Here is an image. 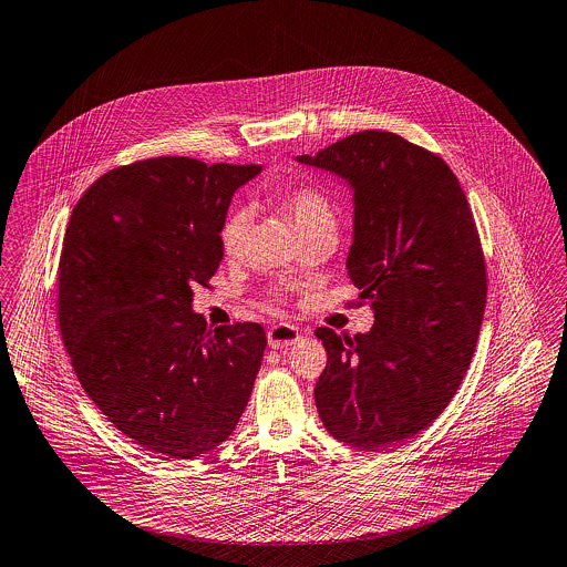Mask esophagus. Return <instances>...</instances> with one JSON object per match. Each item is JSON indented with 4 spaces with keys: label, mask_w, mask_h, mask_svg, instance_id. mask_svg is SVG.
Here are the masks:
<instances>
[{
    "label": "esophagus",
    "mask_w": 567,
    "mask_h": 567,
    "mask_svg": "<svg viewBox=\"0 0 567 567\" xmlns=\"http://www.w3.org/2000/svg\"><path fill=\"white\" fill-rule=\"evenodd\" d=\"M301 340V329L290 322H279L268 329V344L272 349H288Z\"/></svg>",
    "instance_id": "34e87169"
}]
</instances>
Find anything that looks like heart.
<instances>
[{
    "label": "heart",
    "instance_id": "obj_1",
    "mask_svg": "<svg viewBox=\"0 0 567 567\" xmlns=\"http://www.w3.org/2000/svg\"><path fill=\"white\" fill-rule=\"evenodd\" d=\"M272 199L286 212V216L295 223L301 236L322 227H336V214L329 197L311 184H290L277 186L272 190ZM249 236V214L245 209H231L220 227V245L229 258H236L247 243Z\"/></svg>",
    "mask_w": 567,
    "mask_h": 567
}]
</instances>
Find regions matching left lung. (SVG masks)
Instances as JSON below:
<instances>
[{
  "label": "left lung",
  "mask_w": 567,
  "mask_h": 567,
  "mask_svg": "<svg viewBox=\"0 0 567 567\" xmlns=\"http://www.w3.org/2000/svg\"><path fill=\"white\" fill-rule=\"evenodd\" d=\"M297 159L351 184L347 268L374 309L355 338L316 329V408L336 440L381 451L426 429L462 385L487 297L476 223L449 164L399 134L365 130Z\"/></svg>",
  "instance_id": "1"
}]
</instances>
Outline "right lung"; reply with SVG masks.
<instances>
[{
    "label": "right lung",
    "instance_id": "obj_1",
    "mask_svg": "<svg viewBox=\"0 0 567 567\" xmlns=\"http://www.w3.org/2000/svg\"><path fill=\"white\" fill-rule=\"evenodd\" d=\"M258 164L150 157L102 175L75 204L58 264V322L103 415L162 460H195L245 412L266 333L193 311L223 259L220 227Z\"/></svg>",
    "mask_w": 567,
    "mask_h": 567
}]
</instances>
